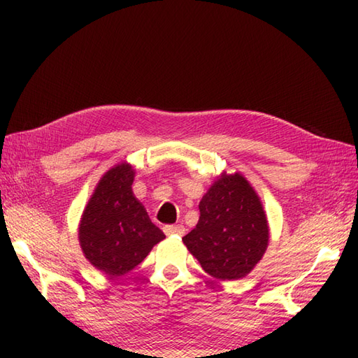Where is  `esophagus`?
Listing matches in <instances>:
<instances>
[{
  "mask_svg": "<svg viewBox=\"0 0 358 358\" xmlns=\"http://www.w3.org/2000/svg\"><path fill=\"white\" fill-rule=\"evenodd\" d=\"M164 234L166 235H185L186 229H185V226H181V224H169V226H164Z\"/></svg>",
  "mask_w": 358,
  "mask_h": 358,
  "instance_id": "obj_1",
  "label": "esophagus"
}]
</instances>
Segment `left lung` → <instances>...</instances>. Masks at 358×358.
Masks as SVG:
<instances>
[{
    "label": "left lung",
    "mask_w": 358,
    "mask_h": 358,
    "mask_svg": "<svg viewBox=\"0 0 358 358\" xmlns=\"http://www.w3.org/2000/svg\"><path fill=\"white\" fill-rule=\"evenodd\" d=\"M200 220L183 237L210 277L240 280L262 260L269 223L260 196L245 175L222 172L199 204Z\"/></svg>",
    "instance_id": "obj_1"
}]
</instances>
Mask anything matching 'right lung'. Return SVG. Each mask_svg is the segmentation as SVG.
<instances>
[{
	"label": "right lung",
	"mask_w": 358,
	"mask_h": 358,
	"mask_svg": "<svg viewBox=\"0 0 358 358\" xmlns=\"http://www.w3.org/2000/svg\"><path fill=\"white\" fill-rule=\"evenodd\" d=\"M135 169L121 162L95 186L78 224V241L87 262L109 277L135 269L166 238L150 222L132 191Z\"/></svg>",
	"instance_id": "right-lung-1"
}]
</instances>
